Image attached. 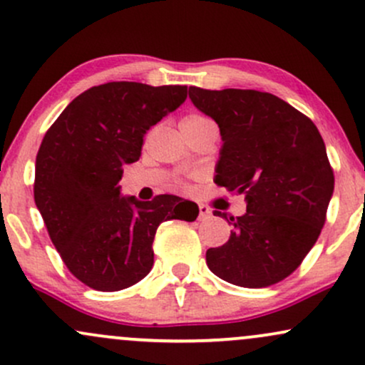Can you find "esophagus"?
I'll list each match as a JSON object with an SVG mask.
<instances>
[{
    "label": "esophagus",
    "instance_id": "obj_1",
    "mask_svg": "<svg viewBox=\"0 0 365 365\" xmlns=\"http://www.w3.org/2000/svg\"><path fill=\"white\" fill-rule=\"evenodd\" d=\"M207 217H211V209L207 206H204V204H199V220H207Z\"/></svg>",
    "mask_w": 365,
    "mask_h": 365
}]
</instances>
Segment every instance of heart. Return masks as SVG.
<instances>
[{"label":"heart","instance_id":"1","mask_svg":"<svg viewBox=\"0 0 365 365\" xmlns=\"http://www.w3.org/2000/svg\"><path fill=\"white\" fill-rule=\"evenodd\" d=\"M204 120H207V118H204V116H200V115H188L182 121H180V128H187V127H190V125H195V123H199V121H204Z\"/></svg>","mask_w":365,"mask_h":365}]
</instances>
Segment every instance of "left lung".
<instances>
[{"instance_id":"1","label":"left lung","mask_w":365,"mask_h":365,"mask_svg":"<svg viewBox=\"0 0 365 365\" xmlns=\"http://www.w3.org/2000/svg\"><path fill=\"white\" fill-rule=\"evenodd\" d=\"M192 103L220 127L223 148L215 183L244 194V216L225 245L209 249V269L244 288L279 283L319 238L334 175L311 118L269 92L188 89Z\"/></svg>"}]
</instances>
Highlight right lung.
Returning <instances> with one entry per match:
<instances>
[{
    "label": "right lung",
    "mask_w": 365,
    "mask_h": 365,
    "mask_svg": "<svg viewBox=\"0 0 365 365\" xmlns=\"http://www.w3.org/2000/svg\"><path fill=\"white\" fill-rule=\"evenodd\" d=\"M187 99L185 86L108 82L82 92L46 132L36 158L34 200L53 245L78 282L118 292L154 262L153 242L166 220L194 204L177 195L148 202L120 197L123 166L139 161L145 132Z\"/></svg>",
    "instance_id": "add662e5"
}]
</instances>
